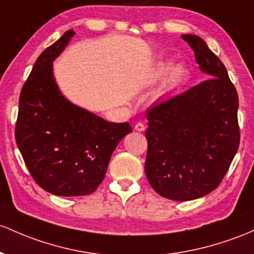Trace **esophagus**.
Returning <instances> with one entry per match:
<instances>
[{"instance_id":"obj_1","label":"esophagus","mask_w":254,"mask_h":254,"mask_svg":"<svg viewBox=\"0 0 254 254\" xmlns=\"http://www.w3.org/2000/svg\"><path fill=\"white\" fill-rule=\"evenodd\" d=\"M144 129H146V127H144L143 123L138 122V123H136V124H135V130H136V131H144Z\"/></svg>"}]
</instances>
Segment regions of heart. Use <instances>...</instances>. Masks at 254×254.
<instances>
[{
  "label": "heart",
  "mask_w": 254,
  "mask_h": 254,
  "mask_svg": "<svg viewBox=\"0 0 254 254\" xmlns=\"http://www.w3.org/2000/svg\"><path fill=\"white\" fill-rule=\"evenodd\" d=\"M165 75L167 77L164 79L163 85H161V90L165 91V93H170V91L176 90L185 84L187 79V69L182 65L174 66V63L170 60L159 61L150 71L148 82L157 83Z\"/></svg>",
  "instance_id": "heart-1"
}]
</instances>
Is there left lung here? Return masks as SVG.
<instances>
[{
	"instance_id": "left-lung-1",
	"label": "left lung",
	"mask_w": 254,
	"mask_h": 254,
	"mask_svg": "<svg viewBox=\"0 0 254 254\" xmlns=\"http://www.w3.org/2000/svg\"><path fill=\"white\" fill-rule=\"evenodd\" d=\"M182 38L208 79L146 112V176L159 195L176 201L214 190L240 143L239 96L227 68L199 36Z\"/></svg>"
}]
</instances>
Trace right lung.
<instances>
[{
  "label": "right lung",
  "instance_id": "obj_1",
  "mask_svg": "<svg viewBox=\"0 0 254 254\" xmlns=\"http://www.w3.org/2000/svg\"><path fill=\"white\" fill-rule=\"evenodd\" d=\"M68 30L36 60L19 99L15 141L41 188L59 196H80L104 181L112 153L129 123H111L72 104L60 91L53 63L74 36Z\"/></svg>",
  "mask_w": 254,
  "mask_h": 254
}]
</instances>
